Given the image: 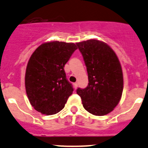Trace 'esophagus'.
I'll list each match as a JSON object with an SVG mask.
<instances>
[{
    "mask_svg": "<svg viewBox=\"0 0 148 148\" xmlns=\"http://www.w3.org/2000/svg\"><path fill=\"white\" fill-rule=\"evenodd\" d=\"M73 87L75 89H76V88H77V83H73Z\"/></svg>",
    "mask_w": 148,
    "mask_h": 148,
    "instance_id": "1",
    "label": "esophagus"
}]
</instances>
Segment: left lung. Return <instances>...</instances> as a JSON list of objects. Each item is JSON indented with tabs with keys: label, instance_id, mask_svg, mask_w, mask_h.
I'll list each match as a JSON object with an SVG mask.
<instances>
[{
	"label": "left lung",
	"instance_id": "1",
	"mask_svg": "<svg viewBox=\"0 0 148 148\" xmlns=\"http://www.w3.org/2000/svg\"><path fill=\"white\" fill-rule=\"evenodd\" d=\"M88 75V85L77 93L83 107L94 115H107L121 98L123 75L121 65L113 50L106 42L91 39L77 42Z\"/></svg>",
	"mask_w": 148,
	"mask_h": 148
}]
</instances>
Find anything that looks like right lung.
Here are the masks:
<instances>
[{
	"instance_id": "obj_1",
	"label": "right lung",
	"mask_w": 148,
	"mask_h": 148,
	"mask_svg": "<svg viewBox=\"0 0 148 148\" xmlns=\"http://www.w3.org/2000/svg\"><path fill=\"white\" fill-rule=\"evenodd\" d=\"M76 49L73 42L52 41L42 43L30 56L25 71V90L38 112L54 115L65 107L73 88L67 80L64 66Z\"/></svg>"
}]
</instances>
